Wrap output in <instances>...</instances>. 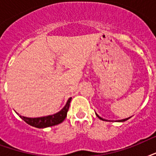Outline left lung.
<instances>
[{
    "label": "left lung",
    "instance_id": "1",
    "mask_svg": "<svg viewBox=\"0 0 156 156\" xmlns=\"http://www.w3.org/2000/svg\"><path fill=\"white\" fill-rule=\"evenodd\" d=\"M96 116H98V117H99V118L100 119V120H103V121H105V120H104V119H103V118H101V117H100V116H99L97 115V114H96ZM129 118H126V119H124V120H121V121H121V122H122V121H127V120H128Z\"/></svg>",
    "mask_w": 156,
    "mask_h": 156
}]
</instances>
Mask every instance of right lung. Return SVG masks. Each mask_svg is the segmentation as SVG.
<instances>
[{
	"instance_id": "right-lung-1",
	"label": "right lung",
	"mask_w": 156,
	"mask_h": 156,
	"mask_svg": "<svg viewBox=\"0 0 156 156\" xmlns=\"http://www.w3.org/2000/svg\"><path fill=\"white\" fill-rule=\"evenodd\" d=\"M71 99L72 98L69 99L66 106L64 107L61 111L54 115H52V116H43V117H37V118H29V117L22 116H20V117L25 121L26 123H27L28 125L31 126H34V127H36V128L41 129L56 126V125L61 123L66 119V116H67V112L69 108Z\"/></svg>"
}]
</instances>
